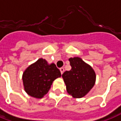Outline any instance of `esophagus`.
<instances>
[{"mask_svg":"<svg viewBox=\"0 0 121 121\" xmlns=\"http://www.w3.org/2000/svg\"><path fill=\"white\" fill-rule=\"evenodd\" d=\"M60 72L61 73V75H62L63 73V72H64V68H63V67H61V68L60 69Z\"/></svg>","mask_w":121,"mask_h":121,"instance_id":"34e87169","label":"esophagus"}]
</instances>
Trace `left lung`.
Here are the masks:
<instances>
[{"label":"left lung","instance_id":"8db88e82","mask_svg":"<svg viewBox=\"0 0 121 121\" xmlns=\"http://www.w3.org/2000/svg\"><path fill=\"white\" fill-rule=\"evenodd\" d=\"M71 69L62 75L66 90L74 98H81L86 95L94 86L96 75L89 64L81 58L74 57L69 59Z\"/></svg>","mask_w":121,"mask_h":121}]
</instances>
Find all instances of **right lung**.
I'll list each match as a JSON object with an SVG mask.
<instances>
[{"instance_id":"1","label":"right lung","mask_w":121,"mask_h":121,"mask_svg":"<svg viewBox=\"0 0 121 121\" xmlns=\"http://www.w3.org/2000/svg\"><path fill=\"white\" fill-rule=\"evenodd\" d=\"M61 75L60 71L54 63L49 64L46 60L40 58L23 73L24 90L33 98H43L48 92L54 81Z\"/></svg>"}]
</instances>
